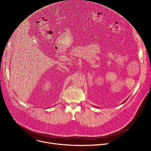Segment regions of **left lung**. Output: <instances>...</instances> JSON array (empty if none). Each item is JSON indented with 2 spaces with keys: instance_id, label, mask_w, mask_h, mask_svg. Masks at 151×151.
<instances>
[{
  "instance_id": "left-lung-1",
  "label": "left lung",
  "mask_w": 151,
  "mask_h": 151,
  "mask_svg": "<svg viewBox=\"0 0 151 151\" xmlns=\"http://www.w3.org/2000/svg\"><path fill=\"white\" fill-rule=\"evenodd\" d=\"M127 99H126V100H125V101H124V102H123V103H122V104H123V103H125V102H126V101H127ZM95 107H96V108H99V107H98V106H95Z\"/></svg>"
}]
</instances>
